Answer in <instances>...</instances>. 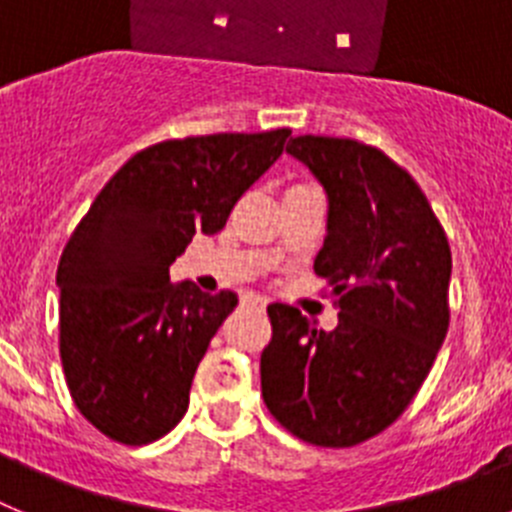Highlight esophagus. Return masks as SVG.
I'll return each mask as SVG.
<instances>
[{"label":"esophagus","instance_id":"esophagus-1","mask_svg":"<svg viewBox=\"0 0 512 512\" xmlns=\"http://www.w3.org/2000/svg\"><path fill=\"white\" fill-rule=\"evenodd\" d=\"M246 302H251V305L261 307V310H264V307H266V297H261V295H248Z\"/></svg>","mask_w":512,"mask_h":512}]
</instances>
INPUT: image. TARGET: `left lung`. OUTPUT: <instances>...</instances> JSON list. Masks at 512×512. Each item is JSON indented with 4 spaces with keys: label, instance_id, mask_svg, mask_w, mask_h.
Segmentation results:
<instances>
[{
    "label": "left lung",
    "instance_id": "left-lung-1",
    "mask_svg": "<svg viewBox=\"0 0 512 512\" xmlns=\"http://www.w3.org/2000/svg\"><path fill=\"white\" fill-rule=\"evenodd\" d=\"M287 153L328 197L315 274L338 297V325L269 305L261 395L292 436L346 449L395 423L431 372L449 330L451 248L413 176L379 148L297 135Z\"/></svg>",
    "mask_w": 512,
    "mask_h": 512
}]
</instances>
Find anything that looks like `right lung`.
I'll return each mask as SVG.
<instances>
[{"label": "right lung", "mask_w": 512, "mask_h": 512, "mask_svg": "<svg viewBox=\"0 0 512 512\" xmlns=\"http://www.w3.org/2000/svg\"><path fill=\"white\" fill-rule=\"evenodd\" d=\"M289 133L156 143L104 184L76 225L56 274L61 364L79 413L112 441L143 446L187 413L194 372L238 295L171 284L169 266L194 235L225 228Z\"/></svg>", "instance_id": "right-lung-1"}]
</instances>
